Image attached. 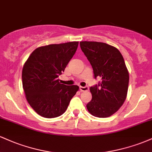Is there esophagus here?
Returning <instances> with one entry per match:
<instances>
[{
    "mask_svg": "<svg viewBox=\"0 0 152 152\" xmlns=\"http://www.w3.org/2000/svg\"><path fill=\"white\" fill-rule=\"evenodd\" d=\"M79 89L81 91H86L88 90V86H80Z\"/></svg>",
    "mask_w": 152,
    "mask_h": 152,
    "instance_id": "esophagus-1",
    "label": "esophagus"
}]
</instances>
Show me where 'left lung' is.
I'll return each instance as SVG.
<instances>
[{
	"mask_svg": "<svg viewBox=\"0 0 152 152\" xmlns=\"http://www.w3.org/2000/svg\"><path fill=\"white\" fill-rule=\"evenodd\" d=\"M80 46L92 66L94 78L102 80L90 88L92 99L87 109L96 117H109L126 98L129 76L124 60L117 48L105 43L81 41Z\"/></svg>",
	"mask_w": 152,
	"mask_h": 152,
	"instance_id": "8db88e82",
	"label": "left lung"
}]
</instances>
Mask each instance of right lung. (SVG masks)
I'll use <instances>...</instances> for the list:
<instances>
[{
	"label": "right lung",
	"mask_w": 152,
	"mask_h": 152,
	"mask_svg": "<svg viewBox=\"0 0 152 152\" xmlns=\"http://www.w3.org/2000/svg\"><path fill=\"white\" fill-rule=\"evenodd\" d=\"M78 45L74 41L39 47L24 64L22 82L26 99L41 116L50 118L62 115L78 90V86L62 84L58 79Z\"/></svg>",
	"instance_id": "1"
}]
</instances>
